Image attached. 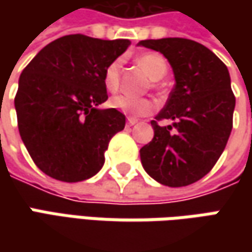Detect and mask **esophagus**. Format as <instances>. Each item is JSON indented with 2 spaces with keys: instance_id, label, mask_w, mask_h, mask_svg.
Here are the masks:
<instances>
[{
  "instance_id": "esophagus-1",
  "label": "esophagus",
  "mask_w": 252,
  "mask_h": 252,
  "mask_svg": "<svg viewBox=\"0 0 252 252\" xmlns=\"http://www.w3.org/2000/svg\"><path fill=\"white\" fill-rule=\"evenodd\" d=\"M136 123H137V119H134V118H129V119H127V125H129V126H133V125H136Z\"/></svg>"
}]
</instances>
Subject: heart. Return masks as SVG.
I'll return each instance as SVG.
<instances>
[{"mask_svg": "<svg viewBox=\"0 0 252 252\" xmlns=\"http://www.w3.org/2000/svg\"><path fill=\"white\" fill-rule=\"evenodd\" d=\"M137 64L147 73L153 80L151 87L158 88V81L168 71V63L160 53H146L141 54L137 59ZM121 59H115L113 62L106 65L103 73V85L108 92H116L119 90L121 84ZM111 105L121 111L122 113L127 115L129 118H143L154 113L157 109V103L150 98H134L127 95H116L111 99Z\"/></svg>", "mask_w": 252, "mask_h": 252, "instance_id": "b5f03b06", "label": "heart"}]
</instances>
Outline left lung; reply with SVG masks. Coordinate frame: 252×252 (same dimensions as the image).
<instances>
[{"mask_svg": "<svg viewBox=\"0 0 252 252\" xmlns=\"http://www.w3.org/2000/svg\"><path fill=\"white\" fill-rule=\"evenodd\" d=\"M162 53L175 87L162 111L151 121L153 140L140 158L151 178L167 187H187L215 167L233 129L236 96L226 64L203 44L184 37L140 40ZM172 120L168 126L159 122Z\"/></svg>", "mask_w": 252, "mask_h": 252, "instance_id": "obj_1", "label": "left lung"}]
</instances>
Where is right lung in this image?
I'll list each match as a JSON object with an SVG mask.
<instances>
[{
    "instance_id": "1",
    "label": "right lung",
    "mask_w": 252,
    "mask_h": 252,
    "mask_svg": "<svg viewBox=\"0 0 252 252\" xmlns=\"http://www.w3.org/2000/svg\"><path fill=\"white\" fill-rule=\"evenodd\" d=\"M130 40L67 34L43 47L24 68L15 95L19 134L37 168L64 182L94 177L126 118L108 99L106 65Z\"/></svg>"
}]
</instances>
